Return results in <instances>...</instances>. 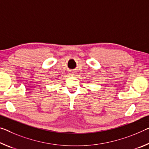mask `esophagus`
<instances>
[{"label": "esophagus", "instance_id": "34e87169", "mask_svg": "<svg viewBox=\"0 0 149 149\" xmlns=\"http://www.w3.org/2000/svg\"><path fill=\"white\" fill-rule=\"evenodd\" d=\"M72 74H74V72H72Z\"/></svg>", "mask_w": 149, "mask_h": 149}]
</instances>
